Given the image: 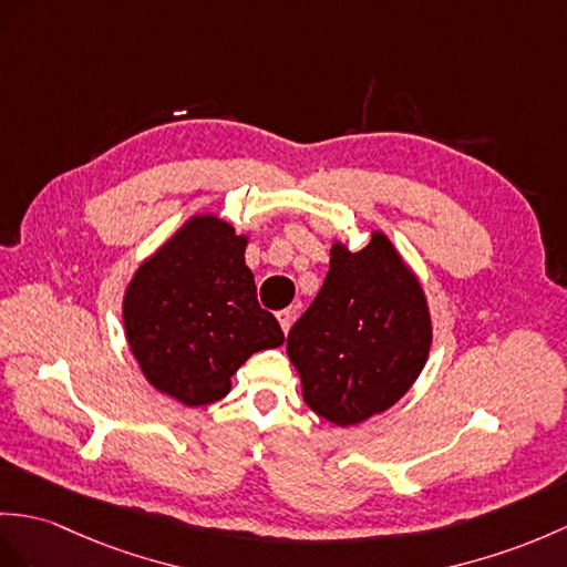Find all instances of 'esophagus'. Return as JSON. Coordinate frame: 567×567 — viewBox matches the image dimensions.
<instances>
[{
	"instance_id": "esophagus-1",
	"label": "esophagus",
	"mask_w": 567,
	"mask_h": 567,
	"mask_svg": "<svg viewBox=\"0 0 567 567\" xmlns=\"http://www.w3.org/2000/svg\"><path fill=\"white\" fill-rule=\"evenodd\" d=\"M276 320H279V324H281V329H284V331H288V329H291L293 320H296V310H293V308L279 310V312H276Z\"/></svg>"
}]
</instances>
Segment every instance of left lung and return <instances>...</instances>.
Listing matches in <instances>:
<instances>
[{
	"label": "left lung",
	"instance_id": "1",
	"mask_svg": "<svg viewBox=\"0 0 567 567\" xmlns=\"http://www.w3.org/2000/svg\"><path fill=\"white\" fill-rule=\"evenodd\" d=\"M329 271L286 351L302 399L334 425L363 423L388 411L416 382L431 353L425 293L392 240L372 230L363 250H329Z\"/></svg>",
	"mask_w": 567,
	"mask_h": 567
}]
</instances>
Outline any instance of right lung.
<instances>
[{
	"mask_svg": "<svg viewBox=\"0 0 567 567\" xmlns=\"http://www.w3.org/2000/svg\"><path fill=\"white\" fill-rule=\"evenodd\" d=\"M247 236L199 214L144 259L124 291L130 351L151 388L185 406L230 392V378L257 351L284 343L276 317L259 308L245 265Z\"/></svg>",
	"mask_w": 567,
	"mask_h": 567,
	"instance_id": "add662e5",
	"label": "right lung"
}]
</instances>
